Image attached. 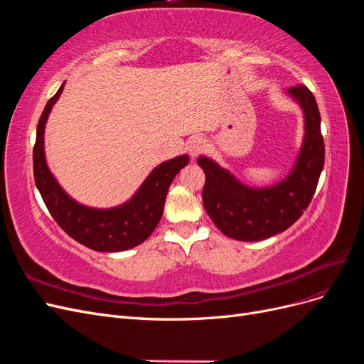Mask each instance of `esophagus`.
I'll return each mask as SVG.
<instances>
[{
    "instance_id": "34e87169",
    "label": "esophagus",
    "mask_w": 364,
    "mask_h": 364,
    "mask_svg": "<svg viewBox=\"0 0 364 364\" xmlns=\"http://www.w3.org/2000/svg\"><path fill=\"white\" fill-rule=\"evenodd\" d=\"M205 149H206V141L202 136H194L188 141V151L193 158H196Z\"/></svg>"
}]
</instances>
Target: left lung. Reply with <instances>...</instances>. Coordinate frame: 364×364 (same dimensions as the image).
Wrapping results in <instances>:
<instances>
[{"label": "left lung", "instance_id": "left-lung-1", "mask_svg": "<svg viewBox=\"0 0 364 364\" xmlns=\"http://www.w3.org/2000/svg\"><path fill=\"white\" fill-rule=\"evenodd\" d=\"M287 95L304 115V138L291 170L269 186H250L214 159L200 155L197 164L206 181L202 200L208 215L222 232L240 241H259L284 232L310 205L325 162L321 114L306 86H294Z\"/></svg>", "mask_w": 364, "mask_h": 364}]
</instances>
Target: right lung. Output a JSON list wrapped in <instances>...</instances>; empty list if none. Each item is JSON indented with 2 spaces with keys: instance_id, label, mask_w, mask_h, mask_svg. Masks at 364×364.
<instances>
[{
  "instance_id": "right-lung-1",
  "label": "right lung",
  "mask_w": 364,
  "mask_h": 364,
  "mask_svg": "<svg viewBox=\"0 0 364 364\" xmlns=\"http://www.w3.org/2000/svg\"><path fill=\"white\" fill-rule=\"evenodd\" d=\"M63 86L65 82L46 105L36 129L33 171L38 190L58 225L80 245L97 252H123L135 247L146 241L158 226L170 185L176 174L188 165L190 156L181 155L161 162L124 203L112 208H92L77 202L54 178L46 158V124Z\"/></svg>"
}]
</instances>
